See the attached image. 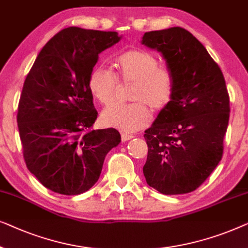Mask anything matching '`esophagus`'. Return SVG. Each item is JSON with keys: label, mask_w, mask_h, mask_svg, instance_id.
Here are the masks:
<instances>
[{"label": "esophagus", "mask_w": 248, "mask_h": 248, "mask_svg": "<svg viewBox=\"0 0 248 248\" xmlns=\"http://www.w3.org/2000/svg\"><path fill=\"white\" fill-rule=\"evenodd\" d=\"M134 138V136L132 135H128V134H121V139H123V141H127L129 139Z\"/></svg>", "instance_id": "34e87169"}]
</instances>
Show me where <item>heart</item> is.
<instances>
[{"instance_id": "1", "label": "heart", "mask_w": 248, "mask_h": 248, "mask_svg": "<svg viewBox=\"0 0 248 248\" xmlns=\"http://www.w3.org/2000/svg\"><path fill=\"white\" fill-rule=\"evenodd\" d=\"M116 68V74L102 67L92 69L88 88L94 99L107 106L116 100L119 79L134 81L130 95L134 102L114 103L102 111L100 119L106 127L135 132L151 123L149 106L160 110L170 103L175 89V78L169 67L159 65L154 54L142 49H131L118 56Z\"/></svg>"}]
</instances>
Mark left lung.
Returning a JSON list of instances; mask_svg holds the SVG:
<instances>
[{"mask_svg": "<svg viewBox=\"0 0 248 248\" xmlns=\"http://www.w3.org/2000/svg\"><path fill=\"white\" fill-rule=\"evenodd\" d=\"M141 43L162 53L175 78L172 100L145 130L146 182L163 194L192 192L222 158L230 112L225 78L183 28L146 32Z\"/></svg>", "mask_w": 248, "mask_h": 248, "instance_id": "left-lung-1", "label": "left lung"}]
</instances>
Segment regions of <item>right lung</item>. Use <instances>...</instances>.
Masks as SVG:
<instances>
[{"instance_id": "right-lung-1", "label": "right lung", "mask_w": 248, "mask_h": 248, "mask_svg": "<svg viewBox=\"0 0 248 248\" xmlns=\"http://www.w3.org/2000/svg\"><path fill=\"white\" fill-rule=\"evenodd\" d=\"M120 38L116 31L66 28L45 45L28 73L16 116L23 158L56 193L90 190L106 155L121 141L114 128L93 130L97 111L88 88L99 54Z\"/></svg>"}]
</instances>
